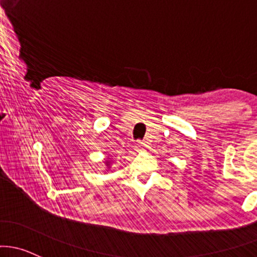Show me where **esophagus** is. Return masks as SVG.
<instances>
[{
  "label": "esophagus",
  "mask_w": 257,
  "mask_h": 257,
  "mask_svg": "<svg viewBox=\"0 0 257 257\" xmlns=\"http://www.w3.org/2000/svg\"><path fill=\"white\" fill-rule=\"evenodd\" d=\"M146 146H148V145H146V144L144 142L143 143H138L137 146H135V150H137L138 152H140V151H143L144 149L146 148Z\"/></svg>",
  "instance_id": "esophagus-1"
}]
</instances>
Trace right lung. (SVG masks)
<instances>
[{"label":"right lung","mask_w":257,"mask_h":257,"mask_svg":"<svg viewBox=\"0 0 257 257\" xmlns=\"http://www.w3.org/2000/svg\"><path fill=\"white\" fill-rule=\"evenodd\" d=\"M109 163H111V162H109V161H106V165L107 166H109Z\"/></svg>","instance_id":"1"}]
</instances>
